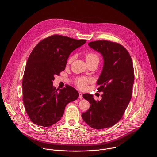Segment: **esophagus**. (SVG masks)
I'll return each mask as SVG.
<instances>
[{
  "mask_svg": "<svg viewBox=\"0 0 157 157\" xmlns=\"http://www.w3.org/2000/svg\"><path fill=\"white\" fill-rule=\"evenodd\" d=\"M79 98L80 99H82L83 97H82V94L81 92H79Z\"/></svg>",
  "mask_w": 157,
  "mask_h": 157,
  "instance_id": "34e87169",
  "label": "esophagus"
}]
</instances>
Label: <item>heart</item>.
I'll use <instances>...</instances> for the list:
<instances>
[{
  "label": "heart",
  "mask_w": 157,
  "mask_h": 157,
  "mask_svg": "<svg viewBox=\"0 0 157 157\" xmlns=\"http://www.w3.org/2000/svg\"><path fill=\"white\" fill-rule=\"evenodd\" d=\"M73 60V57L71 56L68 59V62L71 63ZM86 62H99V58L98 56L94 53H88L86 55ZM89 82V80L87 78H78L76 81V84L80 88H84L87 84Z\"/></svg>",
  "instance_id": "obj_1"
}]
</instances>
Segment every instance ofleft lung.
Returning a JSON list of instances; mask_svg holds the SVG:
<instances>
[{"mask_svg": "<svg viewBox=\"0 0 157 157\" xmlns=\"http://www.w3.org/2000/svg\"><path fill=\"white\" fill-rule=\"evenodd\" d=\"M88 45L103 57V68L97 82V90L103 94L100 101L95 100L93 95H82L90 105L82 118L93 129H101L117 124L128 105L134 80L133 65L128 52L119 44L96 40Z\"/></svg>", "mask_w": 157, "mask_h": 157, "instance_id": "obj_1", "label": "left lung"}]
</instances>
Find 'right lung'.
Returning <instances> with one entry per match:
<instances>
[{
	"mask_svg": "<svg viewBox=\"0 0 157 157\" xmlns=\"http://www.w3.org/2000/svg\"><path fill=\"white\" fill-rule=\"evenodd\" d=\"M86 40H76L54 35L41 40L28 59L22 82L23 100L31 121L43 127L57 123L65 108L79 94L70 86L54 87L56 75L65 69L71 52L84 45Z\"/></svg>",
	"mask_w": 157,
	"mask_h": 157,
	"instance_id": "add662e5",
	"label": "right lung"
}]
</instances>
